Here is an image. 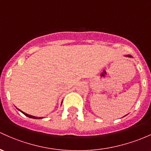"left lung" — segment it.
Returning <instances> with one entry per match:
<instances>
[{
  "mask_svg": "<svg viewBox=\"0 0 151 151\" xmlns=\"http://www.w3.org/2000/svg\"><path fill=\"white\" fill-rule=\"evenodd\" d=\"M126 57H128V58H132V56L129 55H126Z\"/></svg>",
  "mask_w": 151,
  "mask_h": 151,
  "instance_id": "1",
  "label": "left lung"
}]
</instances>
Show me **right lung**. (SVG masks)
Masks as SVG:
<instances>
[{
  "label": "right lung",
  "mask_w": 151,
  "mask_h": 151,
  "mask_svg": "<svg viewBox=\"0 0 151 151\" xmlns=\"http://www.w3.org/2000/svg\"><path fill=\"white\" fill-rule=\"evenodd\" d=\"M62 103H63V101H62ZM19 111H21V112H22V113H23V114H24V115H26V116H28V117H29V118H32V119H42V118H43V117H37V116H32V115L28 114H27V113L24 112V111H22V110H20V109H19Z\"/></svg>",
  "instance_id": "1"
}]
</instances>
